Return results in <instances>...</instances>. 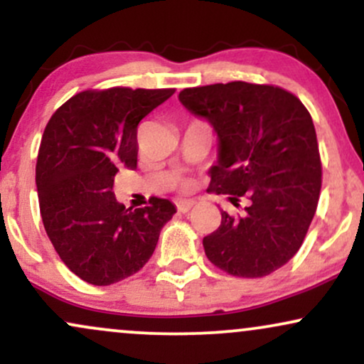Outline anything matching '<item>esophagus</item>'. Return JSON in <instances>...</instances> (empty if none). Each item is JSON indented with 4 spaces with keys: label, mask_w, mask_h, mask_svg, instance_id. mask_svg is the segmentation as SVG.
<instances>
[{
    "label": "esophagus",
    "mask_w": 364,
    "mask_h": 364,
    "mask_svg": "<svg viewBox=\"0 0 364 364\" xmlns=\"http://www.w3.org/2000/svg\"><path fill=\"white\" fill-rule=\"evenodd\" d=\"M193 207H195L193 200H181V202L178 203V212H181V214H186V212H190Z\"/></svg>",
    "instance_id": "esophagus-1"
}]
</instances>
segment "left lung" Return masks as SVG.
Instances as JSON below:
<instances>
[{
  "instance_id": "1",
  "label": "left lung",
  "mask_w": 364,
  "mask_h": 364,
  "mask_svg": "<svg viewBox=\"0 0 364 364\" xmlns=\"http://www.w3.org/2000/svg\"><path fill=\"white\" fill-rule=\"evenodd\" d=\"M178 97L219 136L210 190L235 207L246 202L243 215L220 210V225L203 237L207 258L235 277L275 272L301 248L318 205L321 161L310 112L289 90L265 83L191 87Z\"/></svg>"
}]
</instances>
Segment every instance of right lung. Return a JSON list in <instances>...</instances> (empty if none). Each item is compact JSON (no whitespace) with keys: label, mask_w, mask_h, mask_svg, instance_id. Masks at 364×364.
Returning a JSON list of instances; mask_svg holds the SVG:
<instances>
[{"label":"right lung","mask_w":364,"mask_h":364,"mask_svg":"<svg viewBox=\"0 0 364 364\" xmlns=\"http://www.w3.org/2000/svg\"><path fill=\"white\" fill-rule=\"evenodd\" d=\"M174 89H89L46 124L36 164L41 217L61 262L82 281L109 286L136 274L176 212L168 198L127 208L114 198L119 169L136 168V128Z\"/></svg>","instance_id":"add662e5"}]
</instances>
